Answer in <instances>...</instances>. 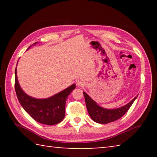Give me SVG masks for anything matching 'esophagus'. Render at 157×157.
<instances>
[{"label": "esophagus", "mask_w": 157, "mask_h": 157, "mask_svg": "<svg viewBox=\"0 0 157 157\" xmlns=\"http://www.w3.org/2000/svg\"><path fill=\"white\" fill-rule=\"evenodd\" d=\"M76 84L79 86H84L85 83L83 80H82V79H78V80L76 82Z\"/></svg>", "instance_id": "34e87169"}]
</instances>
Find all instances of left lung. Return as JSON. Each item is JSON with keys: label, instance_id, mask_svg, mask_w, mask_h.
Instances as JSON below:
<instances>
[{"label": "left lung", "instance_id": "left-lung-1", "mask_svg": "<svg viewBox=\"0 0 157 157\" xmlns=\"http://www.w3.org/2000/svg\"><path fill=\"white\" fill-rule=\"evenodd\" d=\"M83 94L89 116H91L93 121L100 124L111 123V122L121 118L129 110L133 102L137 98V96L135 97L132 101H130L128 104L123 106V107L113 109H108L102 108L98 105L97 103L94 100H92L89 97V95H87L85 92H83Z\"/></svg>", "mask_w": 157, "mask_h": 157}]
</instances>
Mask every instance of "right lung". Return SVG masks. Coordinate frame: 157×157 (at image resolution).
Returning a JSON list of instances; mask_svg holds the SVG:
<instances>
[{"instance_id": "add662e5", "label": "right lung", "mask_w": 157, "mask_h": 157, "mask_svg": "<svg viewBox=\"0 0 157 157\" xmlns=\"http://www.w3.org/2000/svg\"><path fill=\"white\" fill-rule=\"evenodd\" d=\"M14 87L18 100L26 112L39 123L52 125L60 123L64 118L66 98L75 89V84H72L50 98L36 99L29 96L21 88L18 82L16 68Z\"/></svg>"}]
</instances>
